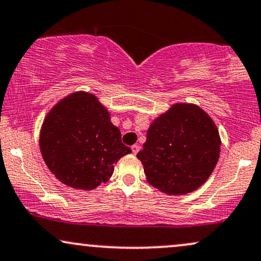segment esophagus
<instances>
[{"label": "esophagus", "mask_w": 261, "mask_h": 261, "mask_svg": "<svg viewBox=\"0 0 261 261\" xmlns=\"http://www.w3.org/2000/svg\"><path fill=\"white\" fill-rule=\"evenodd\" d=\"M131 149H133V153L134 154H137L140 150V146L139 144H134V146H131Z\"/></svg>", "instance_id": "34e87169"}]
</instances>
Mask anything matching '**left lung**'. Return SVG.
Instances as JSON below:
<instances>
[{"label": "left lung", "instance_id": "left-lung-1", "mask_svg": "<svg viewBox=\"0 0 261 261\" xmlns=\"http://www.w3.org/2000/svg\"><path fill=\"white\" fill-rule=\"evenodd\" d=\"M215 122L192 103H175L153 120L137 158L149 185L169 196L196 191L208 180L220 156Z\"/></svg>", "mask_w": 261, "mask_h": 261}]
</instances>
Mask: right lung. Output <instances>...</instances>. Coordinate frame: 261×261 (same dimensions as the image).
Instances as JSON below:
<instances>
[{"mask_svg":"<svg viewBox=\"0 0 261 261\" xmlns=\"http://www.w3.org/2000/svg\"><path fill=\"white\" fill-rule=\"evenodd\" d=\"M40 150L62 184L84 191L106 184L114 164L131 153L106 107L85 91L70 93L48 112L40 130Z\"/></svg>","mask_w":261,"mask_h":261,"instance_id":"1","label":"right lung"}]
</instances>
